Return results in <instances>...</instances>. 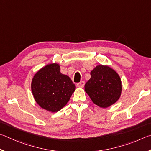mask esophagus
Listing matches in <instances>:
<instances>
[{
    "label": "esophagus",
    "instance_id": "esophagus-1",
    "mask_svg": "<svg viewBox=\"0 0 151 151\" xmlns=\"http://www.w3.org/2000/svg\"><path fill=\"white\" fill-rule=\"evenodd\" d=\"M84 85H85V82L84 81H81V82L77 83V86L78 88H83Z\"/></svg>",
    "mask_w": 151,
    "mask_h": 151
}]
</instances>
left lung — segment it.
I'll use <instances>...</instances> for the list:
<instances>
[{
  "label": "left lung",
  "instance_id": "left-lung-1",
  "mask_svg": "<svg viewBox=\"0 0 151 151\" xmlns=\"http://www.w3.org/2000/svg\"><path fill=\"white\" fill-rule=\"evenodd\" d=\"M91 78L86 82L85 91L95 104L106 108L114 104L121 93L119 76L109 66L99 65L91 71Z\"/></svg>",
  "mask_w": 151,
  "mask_h": 151
}]
</instances>
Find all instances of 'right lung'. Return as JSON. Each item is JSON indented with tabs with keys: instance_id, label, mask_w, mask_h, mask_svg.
<instances>
[{
	"instance_id": "1",
	"label": "right lung",
	"mask_w": 151,
	"mask_h": 151,
	"mask_svg": "<svg viewBox=\"0 0 151 151\" xmlns=\"http://www.w3.org/2000/svg\"><path fill=\"white\" fill-rule=\"evenodd\" d=\"M31 89L40 106L49 111L58 112L67 104L76 86L68 76L60 72V65L50 63L34 75Z\"/></svg>"
}]
</instances>
